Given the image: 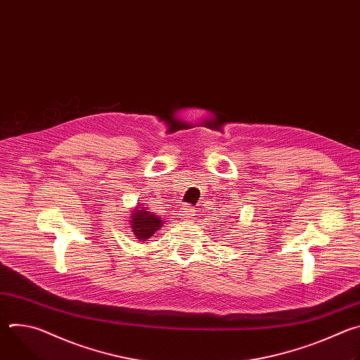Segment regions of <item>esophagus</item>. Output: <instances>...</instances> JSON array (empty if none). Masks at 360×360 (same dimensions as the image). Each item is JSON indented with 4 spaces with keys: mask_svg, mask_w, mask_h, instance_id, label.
Segmentation results:
<instances>
[{
    "mask_svg": "<svg viewBox=\"0 0 360 360\" xmlns=\"http://www.w3.org/2000/svg\"><path fill=\"white\" fill-rule=\"evenodd\" d=\"M181 212H182V217H184V218H191V217H192V214H193V210H191V208H185V210H182Z\"/></svg>",
    "mask_w": 360,
    "mask_h": 360,
    "instance_id": "1",
    "label": "esophagus"
}]
</instances>
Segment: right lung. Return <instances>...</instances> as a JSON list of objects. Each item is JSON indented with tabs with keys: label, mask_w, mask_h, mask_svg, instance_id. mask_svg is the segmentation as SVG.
Returning a JSON list of instances; mask_svg holds the SVG:
<instances>
[{
	"label": "right lung",
	"mask_w": 360,
	"mask_h": 360,
	"mask_svg": "<svg viewBox=\"0 0 360 360\" xmlns=\"http://www.w3.org/2000/svg\"><path fill=\"white\" fill-rule=\"evenodd\" d=\"M146 207H136L134 212L131 214V229L136 239L146 240L150 238L155 231H158L162 226V219L157 215H153L149 210H145Z\"/></svg>",
	"instance_id": "1"
}]
</instances>
